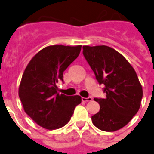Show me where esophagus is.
Wrapping results in <instances>:
<instances>
[{"instance_id":"esophagus-1","label":"esophagus","mask_w":154,"mask_h":154,"mask_svg":"<svg viewBox=\"0 0 154 154\" xmlns=\"http://www.w3.org/2000/svg\"><path fill=\"white\" fill-rule=\"evenodd\" d=\"M82 102H85V103H87V102H91L92 100V97H82Z\"/></svg>"}]
</instances>
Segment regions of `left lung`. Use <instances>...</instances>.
I'll return each mask as SVG.
<instances>
[{
    "label": "left lung",
    "instance_id": "8db88e82",
    "mask_svg": "<svg viewBox=\"0 0 154 154\" xmlns=\"http://www.w3.org/2000/svg\"><path fill=\"white\" fill-rule=\"evenodd\" d=\"M82 54L100 85L105 98H94L100 110L92 116L100 130L113 132L127 125L137 112L143 89L133 66L118 51L107 46L82 47Z\"/></svg>",
    "mask_w": 154,
    "mask_h": 154
}]
</instances>
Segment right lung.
<instances>
[{
    "label": "right lung",
    "mask_w": 154,
    "mask_h": 154,
    "mask_svg": "<svg viewBox=\"0 0 154 154\" xmlns=\"http://www.w3.org/2000/svg\"><path fill=\"white\" fill-rule=\"evenodd\" d=\"M82 46L54 45L43 48L30 61L22 75L19 97L26 113L41 127L57 129L69 122L80 96L57 92L63 72L80 53Z\"/></svg>",
    "instance_id": "1"
}]
</instances>
